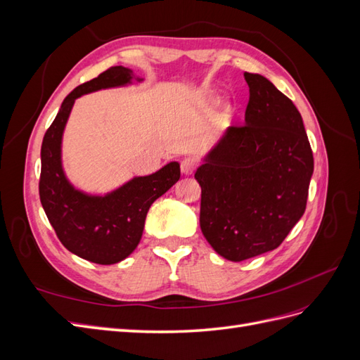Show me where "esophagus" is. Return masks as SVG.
Listing matches in <instances>:
<instances>
[{
  "label": "esophagus",
  "mask_w": 360,
  "mask_h": 360,
  "mask_svg": "<svg viewBox=\"0 0 360 360\" xmlns=\"http://www.w3.org/2000/svg\"><path fill=\"white\" fill-rule=\"evenodd\" d=\"M180 167H181V172L186 174V176H189V174H192L195 169H197L198 160L195 159L193 156H186V158H183Z\"/></svg>",
  "instance_id": "1"
}]
</instances>
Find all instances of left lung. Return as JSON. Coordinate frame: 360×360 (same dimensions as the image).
<instances>
[{
    "mask_svg": "<svg viewBox=\"0 0 360 360\" xmlns=\"http://www.w3.org/2000/svg\"><path fill=\"white\" fill-rule=\"evenodd\" d=\"M245 123L228 127L195 172L200 225L230 261L276 249L307 209L314 156L297 108L267 78L245 72Z\"/></svg>",
    "mask_w": 360,
    "mask_h": 360,
    "instance_id": "1",
    "label": "left lung"
}]
</instances>
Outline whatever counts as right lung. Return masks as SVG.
Returning a JSON list of instances; mask_svg holds the SVG:
<instances>
[{"label": "right lung", "mask_w": 360, "mask_h": 360, "mask_svg": "<svg viewBox=\"0 0 360 360\" xmlns=\"http://www.w3.org/2000/svg\"><path fill=\"white\" fill-rule=\"evenodd\" d=\"M132 76V70L115 66L76 86L63 101L41 143L39 193L43 210L64 248L96 264H115L134 252L150 205L180 179V165L169 162L155 174L135 177L117 191L96 197L76 191L64 176L61 138L75 101L86 93L126 85Z\"/></svg>", "instance_id": "obj_1"}]
</instances>
